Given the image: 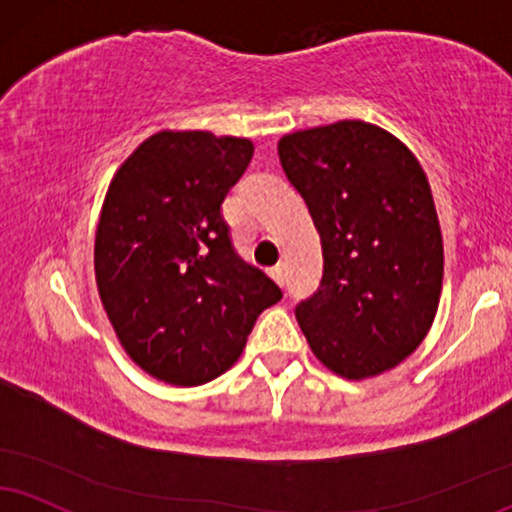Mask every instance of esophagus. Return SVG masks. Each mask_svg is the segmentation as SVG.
Returning a JSON list of instances; mask_svg holds the SVG:
<instances>
[{
    "label": "esophagus",
    "mask_w": 512,
    "mask_h": 512,
    "mask_svg": "<svg viewBox=\"0 0 512 512\" xmlns=\"http://www.w3.org/2000/svg\"><path fill=\"white\" fill-rule=\"evenodd\" d=\"M270 277H273V280L277 282V285H285V280H287V275H285V266H282V263H277V266L270 268Z\"/></svg>",
    "instance_id": "1"
}]
</instances>
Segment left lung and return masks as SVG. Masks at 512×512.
I'll return each mask as SVG.
<instances>
[{"label":"left lung","instance_id":"obj_1","mask_svg":"<svg viewBox=\"0 0 512 512\" xmlns=\"http://www.w3.org/2000/svg\"><path fill=\"white\" fill-rule=\"evenodd\" d=\"M282 170L323 244V280L296 304L320 363L380 375L418 349L437 315L444 244L432 189L403 142L363 121L285 135Z\"/></svg>","mask_w":512,"mask_h":512}]
</instances>
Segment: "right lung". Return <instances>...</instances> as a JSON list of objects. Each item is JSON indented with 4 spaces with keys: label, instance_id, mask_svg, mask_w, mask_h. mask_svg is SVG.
<instances>
[{
    "label": "right lung",
    "instance_id": "right-lung-1",
    "mask_svg": "<svg viewBox=\"0 0 512 512\" xmlns=\"http://www.w3.org/2000/svg\"><path fill=\"white\" fill-rule=\"evenodd\" d=\"M254 156L244 137L156 132L113 175L94 275L128 356L156 380L194 387L242 353L282 289L232 246L223 201Z\"/></svg>",
    "mask_w": 512,
    "mask_h": 512
}]
</instances>
